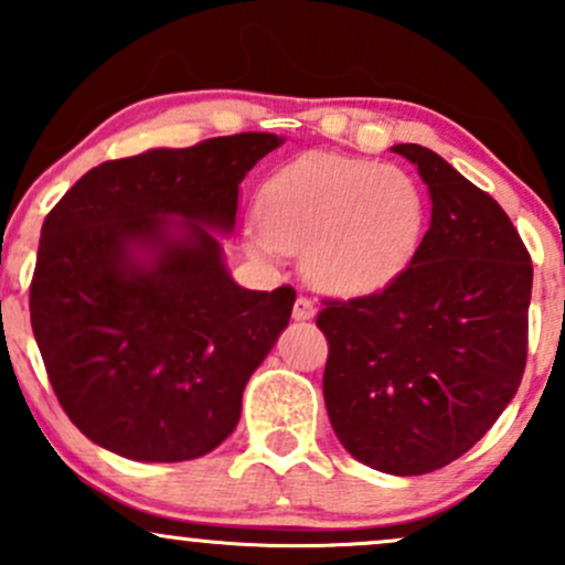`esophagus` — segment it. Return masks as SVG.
Here are the masks:
<instances>
[{
  "instance_id": "34e87169",
  "label": "esophagus",
  "mask_w": 565,
  "mask_h": 565,
  "mask_svg": "<svg viewBox=\"0 0 565 565\" xmlns=\"http://www.w3.org/2000/svg\"><path fill=\"white\" fill-rule=\"evenodd\" d=\"M291 313H295V319H300V321H308V319H313L316 316V305H313V300H308V297H297V302H295V310H291Z\"/></svg>"
}]
</instances>
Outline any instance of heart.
Masks as SVG:
<instances>
[{
    "label": "heart",
    "instance_id": "b5f03b06",
    "mask_svg": "<svg viewBox=\"0 0 565 565\" xmlns=\"http://www.w3.org/2000/svg\"><path fill=\"white\" fill-rule=\"evenodd\" d=\"M252 255H305L310 281L337 295L391 284L417 249L425 199L412 174L342 153H305L257 196Z\"/></svg>",
    "mask_w": 565,
    "mask_h": 565
}]
</instances>
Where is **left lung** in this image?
<instances>
[{
    "label": "left lung",
    "instance_id": "left-lung-1",
    "mask_svg": "<svg viewBox=\"0 0 565 565\" xmlns=\"http://www.w3.org/2000/svg\"><path fill=\"white\" fill-rule=\"evenodd\" d=\"M433 199L430 228L391 284L321 300L323 401L369 468L423 476L486 436L521 385L531 255L489 193L430 148L404 142Z\"/></svg>",
    "mask_w": 565,
    "mask_h": 565
}]
</instances>
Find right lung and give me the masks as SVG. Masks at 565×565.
Returning a JSON list of instances; mask_svg holds the SVG:
<instances>
[{"label":"right lung","mask_w":565,"mask_h":565,"mask_svg":"<svg viewBox=\"0 0 565 565\" xmlns=\"http://www.w3.org/2000/svg\"><path fill=\"white\" fill-rule=\"evenodd\" d=\"M278 146L242 132L103 161L44 217L31 329L63 412L103 449L185 462L236 427L295 289L233 284L212 228H233L238 183Z\"/></svg>","instance_id":"obj_1"}]
</instances>
